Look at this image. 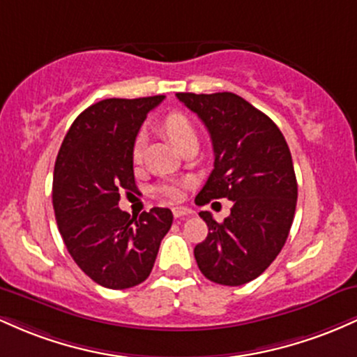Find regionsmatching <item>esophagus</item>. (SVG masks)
I'll use <instances>...</instances> for the list:
<instances>
[{
	"label": "esophagus",
	"instance_id": "34e87169",
	"mask_svg": "<svg viewBox=\"0 0 357 357\" xmlns=\"http://www.w3.org/2000/svg\"><path fill=\"white\" fill-rule=\"evenodd\" d=\"M191 210H188V208H181V206H178V208H173V215H174V218H184V216H190L191 215Z\"/></svg>",
	"mask_w": 357,
	"mask_h": 357
}]
</instances>
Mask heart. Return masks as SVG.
<instances>
[{
	"instance_id": "heart-1",
	"label": "heart",
	"mask_w": 357,
	"mask_h": 357,
	"mask_svg": "<svg viewBox=\"0 0 357 357\" xmlns=\"http://www.w3.org/2000/svg\"><path fill=\"white\" fill-rule=\"evenodd\" d=\"M161 130L169 137V141L178 147H181L184 142L190 141V139L196 137V130L192 127L191 121L181 112H171L162 119L161 122ZM142 155V139H136L132 146V161L139 162ZM158 191L161 192L162 196L169 199H179L181 198V186L179 183H165L158 188Z\"/></svg>"
}]
</instances>
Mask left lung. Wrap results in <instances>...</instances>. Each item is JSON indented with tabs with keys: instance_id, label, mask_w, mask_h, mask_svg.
<instances>
[{
	"instance_id": "1",
	"label": "left lung",
	"mask_w": 357,
	"mask_h": 357,
	"mask_svg": "<svg viewBox=\"0 0 357 357\" xmlns=\"http://www.w3.org/2000/svg\"><path fill=\"white\" fill-rule=\"evenodd\" d=\"M211 136L215 169L196 203L228 198L221 223L210 211L208 236L195 258L208 280L243 285L265 272L284 248L297 204V179L284 134L268 116L231 92L176 93Z\"/></svg>"
}]
</instances>
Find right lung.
Listing matches in <instances>:
<instances>
[{"mask_svg":"<svg viewBox=\"0 0 357 357\" xmlns=\"http://www.w3.org/2000/svg\"><path fill=\"white\" fill-rule=\"evenodd\" d=\"M165 96L105 99L68 129L53 171V210L65 247L85 275L114 290L149 277L173 213L153 208L130 216L119 208L136 191L132 146L149 110Z\"/></svg>","mask_w":357,"mask_h":357,"instance_id":"1","label":"right lung"}]
</instances>
